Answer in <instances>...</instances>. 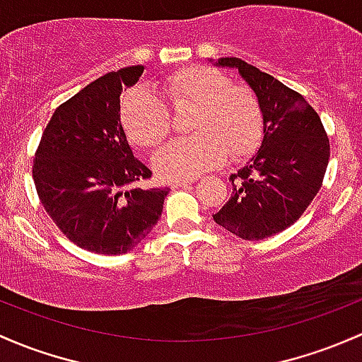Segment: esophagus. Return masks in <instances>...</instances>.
Here are the masks:
<instances>
[{
	"instance_id": "obj_1",
	"label": "esophagus",
	"mask_w": 362,
	"mask_h": 362,
	"mask_svg": "<svg viewBox=\"0 0 362 362\" xmlns=\"http://www.w3.org/2000/svg\"><path fill=\"white\" fill-rule=\"evenodd\" d=\"M187 185H191V182H187V180H177V182H171L170 187H171V189H180V187H187Z\"/></svg>"
}]
</instances>
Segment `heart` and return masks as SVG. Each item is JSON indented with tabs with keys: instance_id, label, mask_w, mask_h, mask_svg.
I'll return each mask as SVG.
<instances>
[{
	"instance_id": "heart-1",
	"label": "heart",
	"mask_w": 362,
	"mask_h": 362,
	"mask_svg": "<svg viewBox=\"0 0 362 362\" xmlns=\"http://www.w3.org/2000/svg\"><path fill=\"white\" fill-rule=\"evenodd\" d=\"M170 107L189 112V139L175 140L154 156V170L165 180H187L253 154L264 136V109L250 86L232 85L222 71L191 66L163 83ZM121 123L140 149H154L170 136L173 121L161 98L147 88H133L121 100Z\"/></svg>"
}]
</instances>
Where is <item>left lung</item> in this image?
Here are the masks:
<instances>
[{"label": "left lung", "mask_w": 362, "mask_h": 362, "mask_svg": "<svg viewBox=\"0 0 362 362\" xmlns=\"http://www.w3.org/2000/svg\"><path fill=\"white\" fill-rule=\"evenodd\" d=\"M218 64L235 67L260 98L264 140L248 165L230 175V199L213 220L241 239L260 241L288 229L309 208L328 168L329 139L298 91L238 57Z\"/></svg>", "instance_id": "left-lung-1"}]
</instances>
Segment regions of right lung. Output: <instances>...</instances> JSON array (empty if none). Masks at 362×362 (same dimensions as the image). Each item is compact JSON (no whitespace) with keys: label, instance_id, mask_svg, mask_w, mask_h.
Returning <instances> with one entry per match:
<instances>
[{"label":"right lung","instance_id":"add662e5","mask_svg":"<svg viewBox=\"0 0 362 362\" xmlns=\"http://www.w3.org/2000/svg\"><path fill=\"white\" fill-rule=\"evenodd\" d=\"M142 66L95 79L53 112L33 161L37 197L79 248L128 253L158 223L165 189H144L152 171L133 158L119 121V95Z\"/></svg>","mask_w":362,"mask_h":362}]
</instances>
